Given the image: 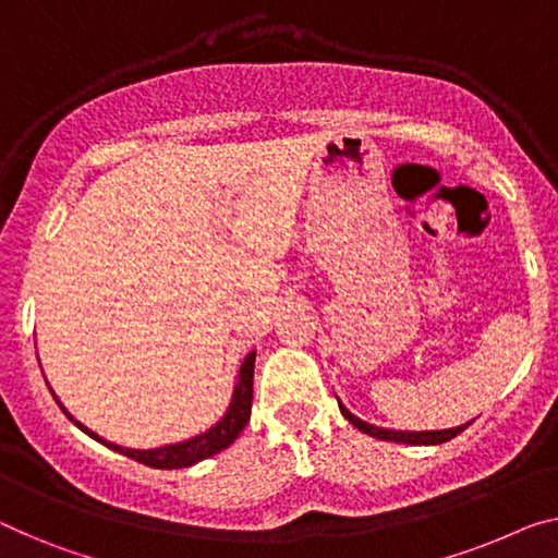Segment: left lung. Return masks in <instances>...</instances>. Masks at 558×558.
<instances>
[{
	"instance_id": "1",
	"label": "left lung",
	"mask_w": 558,
	"mask_h": 558,
	"mask_svg": "<svg viewBox=\"0 0 558 558\" xmlns=\"http://www.w3.org/2000/svg\"><path fill=\"white\" fill-rule=\"evenodd\" d=\"M338 405H340V413H343L345 418L351 421L355 428L363 430V434H368L373 438H380V440H396V444H409V446H438V444H446V440H451L453 436H459L461 430H465V428L471 426V421H469V423H463V426L444 428V430H393V428H378V426H373V423L361 421L359 415H353L340 401H338Z\"/></svg>"
}]
</instances>
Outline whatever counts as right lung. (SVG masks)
<instances>
[{
  "instance_id": "add662e5",
  "label": "right lung",
  "mask_w": 558,
  "mask_h": 558,
  "mask_svg": "<svg viewBox=\"0 0 558 558\" xmlns=\"http://www.w3.org/2000/svg\"><path fill=\"white\" fill-rule=\"evenodd\" d=\"M253 371H255V351L247 353L243 365H240L238 384L232 388V401L228 405L226 415H222L213 428H207L205 434L180 440V444L160 446V448H124V446L112 444V440H105L102 436H97L95 430L82 426V423L64 409L60 398L54 396V390L52 388L49 390H52L54 401L60 403V409L66 418H70L80 430H85L89 438L99 440V444H105L107 448H112V451L128 456L132 461L149 465V469H185V465L199 463L210 459L215 453H220L222 448H228L232 440L240 436V430L247 426V421H251V409H253Z\"/></svg>"
}]
</instances>
